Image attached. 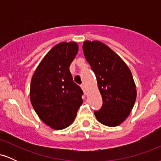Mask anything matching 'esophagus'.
Wrapping results in <instances>:
<instances>
[{"instance_id": "34e87169", "label": "esophagus", "mask_w": 161, "mask_h": 161, "mask_svg": "<svg viewBox=\"0 0 161 161\" xmlns=\"http://www.w3.org/2000/svg\"><path fill=\"white\" fill-rule=\"evenodd\" d=\"M81 87H82V89L83 92H84V93L86 95V94H87V91H86V86H85V85H82V86H81Z\"/></svg>"}]
</instances>
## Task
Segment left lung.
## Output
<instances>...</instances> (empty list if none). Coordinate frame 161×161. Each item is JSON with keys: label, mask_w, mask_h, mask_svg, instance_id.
Instances as JSON below:
<instances>
[{"label": "left lung", "mask_w": 161, "mask_h": 161, "mask_svg": "<svg viewBox=\"0 0 161 161\" xmlns=\"http://www.w3.org/2000/svg\"><path fill=\"white\" fill-rule=\"evenodd\" d=\"M82 49L103 100L102 108L95 111L96 119L107 126H117L126 119L136 102L132 73L119 55L99 41H85Z\"/></svg>", "instance_id": "8db88e82"}]
</instances>
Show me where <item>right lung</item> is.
Here are the masks:
<instances>
[{
    "mask_svg": "<svg viewBox=\"0 0 161 161\" xmlns=\"http://www.w3.org/2000/svg\"><path fill=\"white\" fill-rule=\"evenodd\" d=\"M78 51L75 42L57 44L44 57L31 80L33 108L42 122L55 130L71 125L83 103L82 90L69 72Z\"/></svg>",
    "mask_w": 161,
    "mask_h": 161,
    "instance_id": "right-lung-1",
    "label": "right lung"
}]
</instances>
